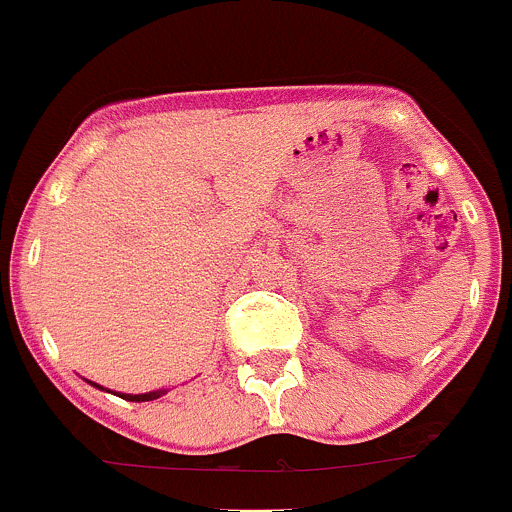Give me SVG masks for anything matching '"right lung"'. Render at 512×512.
Returning a JSON list of instances; mask_svg holds the SVG:
<instances>
[{
	"label": "right lung",
	"mask_w": 512,
	"mask_h": 512,
	"mask_svg": "<svg viewBox=\"0 0 512 512\" xmlns=\"http://www.w3.org/2000/svg\"><path fill=\"white\" fill-rule=\"evenodd\" d=\"M99 388V385H97ZM162 395V390L160 393H145V395H122L124 400H132V403H145V400H155V398H160Z\"/></svg>",
	"instance_id": "right-lung-1"
}]
</instances>
